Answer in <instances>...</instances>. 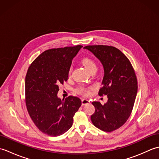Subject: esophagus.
I'll use <instances>...</instances> for the list:
<instances>
[{
	"mask_svg": "<svg viewBox=\"0 0 159 159\" xmlns=\"http://www.w3.org/2000/svg\"><path fill=\"white\" fill-rule=\"evenodd\" d=\"M89 103H90V101L89 100L85 99V98L82 99V104H83V105H85V104H89Z\"/></svg>",
	"mask_w": 159,
	"mask_h": 159,
	"instance_id": "34e87169",
	"label": "esophagus"
}]
</instances>
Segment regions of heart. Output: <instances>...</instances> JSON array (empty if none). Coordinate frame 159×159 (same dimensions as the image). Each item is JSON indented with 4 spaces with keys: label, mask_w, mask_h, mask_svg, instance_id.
I'll return each mask as SVG.
<instances>
[{
    "label": "heart",
    "mask_w": 159,
    "mask_h": 159,
    "mask_svg": "<svg viewBox=\"0 0 159 159\" xmlns=\"http://www.w3.org/2000/svg\"><path fill=\"white\" fill-rule=\"evenodd\" d=\"M82 62L84 66L85 67V68L88 70L89 72H96V70L98 69V66L96 62L93 59L89 58V57H86V58L83 59ZM89 87H87L83 85H80L76 89V92L78 93L81 94V95L84 96L88 95L89 93Z\"/></svg>",
    "instance_id": "heart-1"
}]
</instances>
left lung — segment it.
Masks as SVG:
<instances>
[{
	"label": "left lung",
	"mask_w": 159,
	"mask_h": 159,
	"mask_svg": "<svg viewBox=\"0 0 159 159\" xmlns=\"http://www.w3.org/2000/svg\"><path fill=\"white\" fill-rule=\"evenodd\" d=\"M104 67V77L99 96L107 95V102H93L95 113L91 116L93 124L105 132L120 128L130 117L137 93L135 72L126 56L116 47L87 46Z\"/></svg>",
	"instance_id": "left-lung-1"
}]
</instances>
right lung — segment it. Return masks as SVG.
Returning a JSON list of instances; mask_svg holds the SVG:
<instances>
[{"instance_id":"add662e5","label":"right lung","mask_w":159,"mask_h":159,"mask_svg":"<svg viewBox=\"0 0 159 159\" xmlns=\"http://www.w3.org/2000/svg\"><path fill=\"white\" fill-rule=\"evenodd\" d=\"M82 46L47 50L29 66L25 78V102L28 113L38 129L49 136L65 133L72 127L79 107V98L57 96L59 85L68 79L72 59Z\"/></svg>"}]
</instances>
